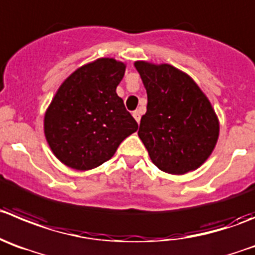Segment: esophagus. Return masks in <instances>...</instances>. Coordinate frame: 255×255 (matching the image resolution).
Instances as JSON below:
<instances>
[{
	"label": "esophagus",
	"instance_id": "esophagus-1",
	"mask_svg": "<svg viewBox=\"0 0 255 255\" xmlns=\"http://www.w3.org/2000/svg\"><path fill=\"white\" fill-rule=\"evenodd\" d=\"M133 117H134V120L137 121V123H139V121H141V112L134 111L133 112Z\"/></svg>",
	"mask_w": 255,
	"mask_h": 255
}]
</instances>
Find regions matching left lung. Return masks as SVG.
I'll use <instances>...</instances> for the list:
<instances>
[{"label":"left lung","mask_w":255,"mask_h":255,"mask_svg":"<svg viewBox=\"0 0 255 255\" xmlns=\"http://www.w3.org/2000/svg\"><path fill=\"white\" fill-rule=\"evenodd\" d=\"M147 92V112L138 135L152 162L167 173L184 175L203 165L219 137L211 103L184 71L168 64L135 61Z\"/></svg>","instance_id":"obj_1"}]
</instances>
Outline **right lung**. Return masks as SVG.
<instances>
[{
	"instance_id": "right-lung-1",
	"label": "right lung",
	"mask_w": 255,
	"mask_h": 255,
	"mask_svg": "<svg viewBox=\"0 0 255 255\" xmlns=\"http://www.w3.org/2000/svg\"><path fill=\"white\" fill-rule=\"evenodd\" d=\"M126 65L102 58L77 69L60 85L44 120L45 137L64 165L92 170L112 158L138 125L117 95Z\"/></svg>"
}]
</instances>
